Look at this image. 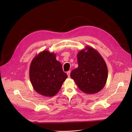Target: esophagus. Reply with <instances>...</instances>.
Returning <instances> with one entry per match:
<instances>
[{"label":"esophagus","mask_w":132,"mask_h":132,"mask_svg":"<svg viewBox=\"0 0 132 132\" xmlns=\"http://www.w3.org/2000/svg\"><path fill=\"white\" fill-rule=\"evenodd\" d=\"M70 73H71V71H68V72H67V75L68 78L70 77Z\"/></svg>","instance_id":"obj_1"}]
</instances>
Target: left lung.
I'll return each mask as SVG.
<instances>
[{
    "mask_svg": "<svg viewBox=\"0 0 132 132\" xmlns=\"http://www.w3.org/2000/svg\"><path fill=\"white\" fill-rule=\"evenodd\" d=\"M79 67L71 73V77L81 91L93 94L105 86L108 71L105 61L100 53L91 46H86L77 54Z\"/></svg>",
    "mask_w": 132,
    "mask_h": 132,
    "instance_id": "1",
    "label": "left lung"
}]
</instances>
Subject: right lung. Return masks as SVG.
Listing matches in <instances>:
<instances>
[{"instance_id":"right-lung-1","label":"right lung","mask_w":132,"mask_h":132,"mask_svg":"<svg viewBox=\"0 0 132 132\" xmlns=\"http://www.w3.org/2000/svg\"><path fill=\"white\" fill-rule=\"evenodd\" d=\"M56 54L44 50L32 60L29 68V78L34 89L46 97L56 95L67 78L62 65L56 60Z\"/></svg>"}]
</instances>
